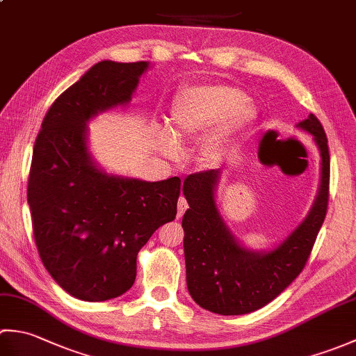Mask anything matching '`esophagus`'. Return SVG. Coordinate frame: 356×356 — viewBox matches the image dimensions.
Listing matches in <instances>:
<instances>
[{"label":"esophagus","mask_w":356,"mask_h":356,"mask_svg":"<svg viewBox=\"0 0 356 356\" xmlns=\"http://www.w3.org/2000/svg\"><path fill=\"white\" fill-rule=\"evenodd\" d=\"M186 209H188V202L185 200V197H182V195H180V197H179V203H177V217H179V218L182 217V216L185 214Z\"/></svg>","instance_id":"esophagus-1"}]
</instances>
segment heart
Returning <instances> with one entry per match:
<instances>
[{
	"label": "heart",
	"mask_w": 356,
	"mask_h": 356,
	"mask_svg": "<svg viewBox=\"0 0 356 356\" xmlns=\"http://www.w3.org/2000/svg\"><path fill=\"white\" fill-rule=\"evenodd\" d=\"M257 118L254 104L241 90L226 84H207L185 88L174 97L168 125L159 142L166 154L176 153V145L205 134L220 122L223 134H234L251 125Z\"/></svg>",
	"instance_id": "obj_1"
}]
</instances>
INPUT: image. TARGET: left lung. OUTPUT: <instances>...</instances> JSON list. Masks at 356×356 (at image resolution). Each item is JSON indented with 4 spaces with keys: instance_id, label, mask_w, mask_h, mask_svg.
Wrapping results in <instances>:
<instances>
[{
    "instance_id": "8db88e82",
    "label": "left lung",
    "mask_w": 356,
    "mask_h": 356,
    "mask_svg": "<svg viewBox=\"0 0 356 356\" xmlns=\"http://www.w3.org/2000/svg\"><path fill=\"white\" fill-rule=\"evenodd\" d=\"M311 133L321 156L318 195L307 217L270 251H252L234 237L218 213L216 188L220 170L188 176L184 194L190 208L182 218L186 286L200 307L220 315H243L278 297L306 266L329 202L330 156L316 116L297 124Z\"/></svg>"
}]
</instances>
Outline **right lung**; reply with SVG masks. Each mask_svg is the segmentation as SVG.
Wrapping results in <instances>:
<instances>
[{"mask_svg":"<svg viewBox=\"0 0 356 356\" xmlns=\"http://www.w3.org/2000/svg\"><path fill=\"white\" fill-rule=\"evenodd\" d=\"M149 64L101 61L51 104L38 134L27 202L45 269L72 297L105 301L136 280V259L177 214L180 179L107 174L87 147V122L131 101Z\"/></svg>","mask_w":356,"mask_h":356,"instance_id":"add662e5","label":"right lung"}]
</instances>
